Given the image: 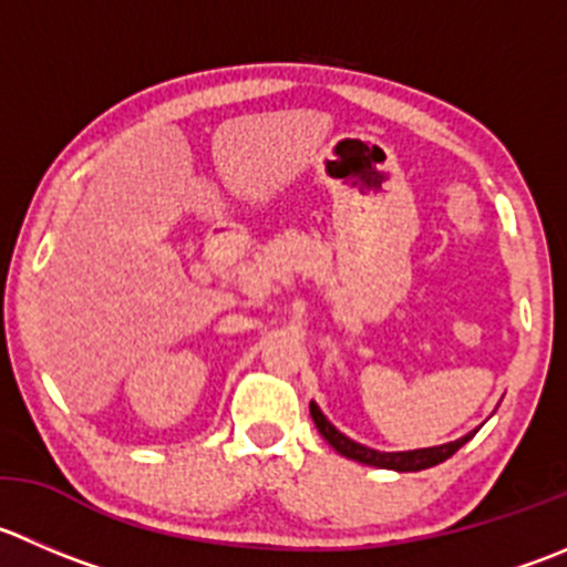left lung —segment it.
<instances>
[{"label": "left lung", "instance_id": "obj_1", "mask_svg": "<svg viewBox=\"0 0 567 567\" xmlns=\"http://www.w3.org/2000/svg\"><path fill=\"white\" fill-rule=\"evenodd\" d=\"M310 415H312V421H316L318 432L323 435V441H327L338 454H343V457H349V460H357V463H362V465H373V468L399 471V474H406V471H426V468H432V465L446 463V460L452 457L454 452H460V449H463L476 432V430L468 432V435L460 437V441L443 443V446L412 449V452H379V449L362 446V443L351 441V437H346L343 432L334 430L332 423H329V417L323 415L321 406H318L316 401H310Z\"/></svg>", "mask_w": 567, "mask_h": 567}]
</instances>
